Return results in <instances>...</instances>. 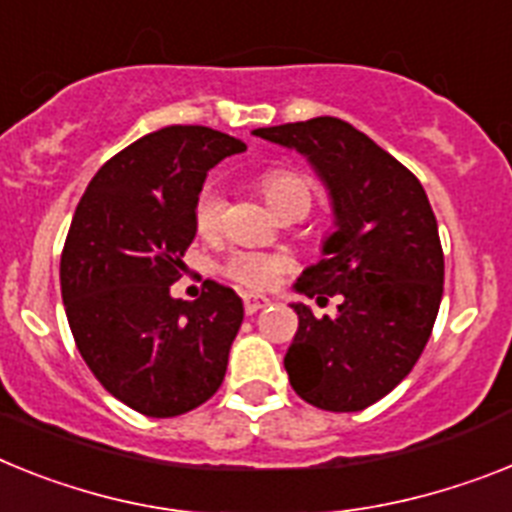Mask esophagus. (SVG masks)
Here are the masks:
<instances>
[{
    "label": "esophagus",
    "mask_w": 512,
    "mask_h": 512,
    "mask_svg": "<svg viewBox=\"0 0 512 512\" xmlns=\"http://www.w3.org/2000/svg\"><path fill=\"white\" fill-rule=\"evenodd\" d=\"M270 299L263 294H244V312L247 315H255V312H260L263 307H268Z\"/></svg>",
    "instance_id": "obj_1"
}]
</instances>
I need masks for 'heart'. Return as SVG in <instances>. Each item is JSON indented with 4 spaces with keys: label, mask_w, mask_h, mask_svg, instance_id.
Returning a JSON list of instances; mask_svg holds the SVG:
<instances>
[{
    "label": "heart",
    "mask_w": 512,
    "mask_h": 512,
    "mask_svg": "<svg viewBox=\"0 0 512 512\" xmlns=\"http://www.w3.org/2000/svg\"><path fill=\"white\" fill-rule=\"evenodd\" d=\"M263 192L268 197V203L273 208H281L286 203H294V200H304L309 203V184L304 182L302 176L294 174V171L283 169H270L265 171L263 179ZM223 192L218 190L216 184H208L195 203V226L203 236L218 234L223 223ZM291 270V260L286 255H278V252H255V249H247V252H234V255L226 260L223 265V273L231 278L234 283L244 286V289L260 291L270 289L281 281V276Z\"/></svg>",
    "instance_id": "1"
}]
</instances>
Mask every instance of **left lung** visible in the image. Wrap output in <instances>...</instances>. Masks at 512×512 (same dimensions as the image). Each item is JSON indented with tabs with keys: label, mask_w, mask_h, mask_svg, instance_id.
Segmentation results:
<instances>
[{
	"label": "left lung",
	"mask_w": 512,
	"mask_h": 512,
	"mask_svg": "<svg viewBox=\"0 0 512 512\" xmlns=\"http://www.w3.org/2000/svg\"><path fill=\"white\" fill-rule=\"evenodd\" d=\"M307 158L328 190L336 231L294 289L341 294L336 317L291 304L299 330L283 367L299 398L362 411L409 375L442 299L445 257L427 192L403 163L336 117L252 130Z\"/></svg>",
	"instance_id": "obj_1"
}]
</instances>
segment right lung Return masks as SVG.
I'll return each mask as SVG.
<instances>
[{
    "label": "right lung",
    "mask_w": 512,
    "mask_h": 512,
    "mask_svg": "<svg viewBox=\"0 0 512 512\" xmlns=\"http://www.w3.org/2000/svg\"><path fill=\"white\" fill-rule=\"evenodd\" d=\"M247 145L210 127H163L90 179L64 242L67 322L90 372L145 416H179L221 388L244 304L205 283L197 302L171 296L197 234L208 171Z\"/></svg>",
    "instance_id": "right-lung-1"
}]
</instances>
